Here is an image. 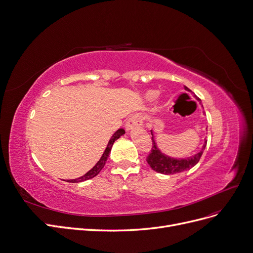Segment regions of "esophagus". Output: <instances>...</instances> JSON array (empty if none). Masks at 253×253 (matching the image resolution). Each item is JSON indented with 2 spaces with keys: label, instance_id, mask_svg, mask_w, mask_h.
Here are the masks:
<instances>
[{
  "label": "esophagus",
  "instance_id": "esophagus-1",
  "mask_svg": "<svg viewBox=\"0 0 253 253\" xmlns=\"http://www.w3.org/2000/svg\"><path fill=\"white\" fill-rule=\"evenodd\" d=\"M139 124H141V120H139V118H138L137 116L130 117V118L127 120L126 124H125L126 131H130V130H132V129L138 127Z\"/></svg>",
  "mask_w": 253,
  "mask_h": 253
}]
</instances>
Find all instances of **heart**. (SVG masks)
I'll list each match as a JSON object with an SVG mask.
<instances>
[{
  "mask_svg": "<svg viewBox=\"0 0 253 253\" xmlns=\"http://www.w3.org/2000/svg\"><path fill=\"white\" fill-rule=\"evenodd\" d=\"M158 96H160V92H158L157 90H149L146 93V99L149 102H155L156 99L158 98Z\"/></svg>",
  "mask_w": 253,
  "mask_h": 253,
  "instance_id": "b5f03b06",
  "label": "heart"
}]
</instances>
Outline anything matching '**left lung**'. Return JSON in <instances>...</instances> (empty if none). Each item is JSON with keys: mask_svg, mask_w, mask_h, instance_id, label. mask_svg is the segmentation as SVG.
Returning <instances> with one entry per match:
<instances>
[{"mask_svg": "<svg viewBox=\"0 0 253 253\" xmlns=\"http://www.w3.org/2000/svg\"><path fill=\"white\" fill-rule=\"evenodd\" d=\"M184 89L192 92V90H190L186 86H184ZM194 97L199 102V104L203 108L201 100L198 99L195 95H194ZM203 114L205 115L204 111H203ZM151 134H152V142H153L152 151L150 154H149V156L147 158V163L149 166L151 167V169L154 170L155 172L161 173V174H166V175L181 173V172L192 169L194 166L198 164L200 157L204 151V149H205V147H207V143H208L207 139L204 138V144L202 145V148L200 151L196 152L195 154L188 156V157L176 158V157L169 156V155L165 154L164 152H162V150L158 148V146L155 142V136H154V132L152 131V130H151Z\"/></svg>", "mask_w": 253, "mask_h": 253, "instance_id": "left-lung-1", "label": "left lung"}]
</instances>
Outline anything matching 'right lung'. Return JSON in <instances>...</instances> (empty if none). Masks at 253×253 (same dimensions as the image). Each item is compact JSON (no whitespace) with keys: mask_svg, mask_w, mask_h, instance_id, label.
<instances>
[{"mask_svg":"<svg viewBox=\"0 0 253 253\" xmlns=\"http://www.w3.org/2000/svg\"><path fill=\"white\" fill-rule=\"evenodd\" d=\"M123 134H125V130L122 129V128L118 129L117 131H116L114 134H112V136L110 137L109 142H108V144H107V147H106V149L104 150V152H103V154H102L100 160L98 161V163H97L95 166H93L87 173H85L83 176L79 177V178H76V179H69V180H67V181H68V182H73V183H77V182H82V181H85V180L91 179V178H93V177H95V176H97V175L100 173V171L103 169V168H104V166H105V164H106V161H107V158H108V156H109V153H110V151H111L112 145H114V143L117 141V139L120 138Z\"/></svg>","mask_w":253,"mask_h":253,"instance_id":"1","label":"right lung"}]
</instances>
